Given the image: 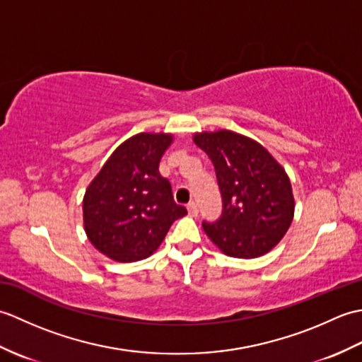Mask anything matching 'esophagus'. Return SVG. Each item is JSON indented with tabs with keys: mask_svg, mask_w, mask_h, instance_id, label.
Masks as SVG:
<instances>
[{
	"mask_svg": "<svg viewBox=\"0 0 362 362\" xmlns=\"http://www.w3.org/2000/svg\"><path fill=\"white\" fill-rule=\"evenodd\" d=\"M187 210H188V214H189V216H197V213H199V206H197V204H196V202H191V204H188V205H187Z\"/></svg>",
	"mask_w": 362,
	"mask_h": 362,
	"instance_id": "obj_1",
	"label": "esophagus"
}]
</instances>
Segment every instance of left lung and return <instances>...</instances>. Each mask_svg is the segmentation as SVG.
Segmentation results:
<instances>
[{
	"label": "left lung",
	"mask_w": 362,
	"mask_h": 362,
	"mask_svg": "<svg viewBox=\"0 0 362 362\" xmlns=\"http://www.w3.org/2000/svg\"><path fill=\"white\" fill-rule=\"evenodd\" d=\"M210 157L222 213L202 222L206 236L228 257L257 258L280 243L294 218L288 174L259 143L232 130L194 134Z\"/></svg>",
	"instance_id": "obj_1"
}]
</instances>
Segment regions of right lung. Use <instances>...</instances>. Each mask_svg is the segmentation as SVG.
Wrapping results in <instances>:
<instances>
[{
  "instance_id": "obj_1",
  "label": "right lung",
  "mask_w": 362,
  "mask_h": 362,
  "mask_svg": "<svg viewBox=\"0 0 362 362\" xmlns=\"http://www.w3.org/2000/svg\"><path fill=\"white\" fill-rule=\"evenodd\" d=\"M173 143L169 134H138L119 144L83 196V228L90 243L115 261L148 258L173 222L187 214L171 183L158 173Z\"/></svg>"
}]
</instances>
